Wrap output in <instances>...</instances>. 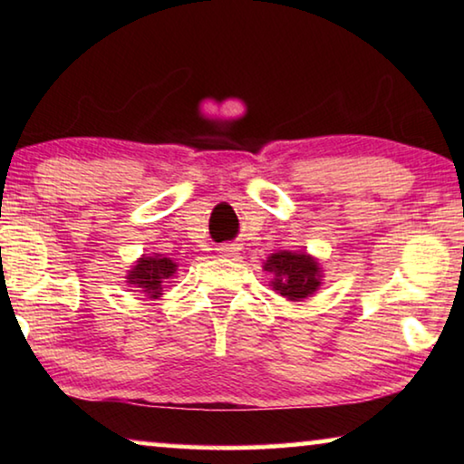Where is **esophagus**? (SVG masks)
I'll return each instance as SVG.
<instances>
[{
	"label": "esophagus",
	"mask_w": 464,
	"mask_h": 464,
	"mask_svg": "<svg viewBox=\"0 0 464 464\" xmlns=\"http://www.w3.org/2000/svg\"><path fill=\"white\" fill-rule=\"evenodd\" d=\"M218 251H221V254H225V256H231L233 251H235V247H231V246H223V247L218 249Z\"/></svg>",
	"instance_id": "1"
}]
</instances>
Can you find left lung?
Segmentation results:
<instances>
[{
    "instance_id": "8db88e82",
    "label": "left lung",
    "mask_w": 464,
    "mask_h": 464,
    "mask_svg": "<svg viewBox=\"0 0 464 464\" xmlns=\"http://www.w3.org/2000/svg\"><path fill=\"white\" fill-rule=\"evenodd\" d=\"M272 274V288L288 301H303L321 286V268L315 257L304 251H276L264 264Z\"/></svg>"
}]
</instances>
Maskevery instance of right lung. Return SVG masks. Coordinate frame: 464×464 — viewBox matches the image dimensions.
Here are the masks:
<instances>
[{
	"mask_svg": "<svg viewBox=\"0 0 464 464\" xmlns=\"http://www.w3.org/2000/svg\"><path fill=\"white\" fill-rule=\"evenodd\" d=\"M178 264L169 257H163L160 254L143 256L132 266V270H129L127 282L143 290L149 298H157L161 295L163 282L174 276Z\"/></svg>",
	"mask_w": 464,
	"mask_h": 464,
	"instance_id": "right-lung-1",
	"label": "right lung"
}]
</instances>
